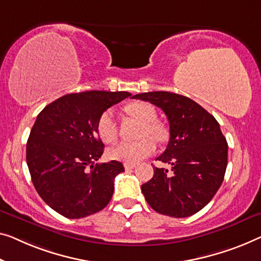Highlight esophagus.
Returning <instances> with one entry per match:
<instances>
[{
	"instance_id": "34e87169",
	"label": "esophagus",
	"mask_w": 261,
	"mask_h": 261,
	"mask_svg": "<svg viewBox=\"0 0 261 261\" xmlns=\"http://www.w3.org/2000/svg\"><path fill=\"white\" fill-rule=\"evenodd\" d=\"M136 168V164H132V163H124V169H125L126 171L127 170H132Z\"/></svg>"
}]
</instances>
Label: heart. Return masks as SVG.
Listing matches in <instances>:
<instances>
[{
	"instance_id": "heart-1",
	"label": "heart",
	"mask_w": 261,
	"mask_h": 261,
	"mask_svg": "<svg viewBox=\"0 0 261 261\" xmlns=\"http://www.w3.org/2000/svg\"><path fill=\"white\" fill-rule=\"evenodd\" d=\"M125 109L131 116L143 122L141 134H139L143 138L136 142L119 143L109 152V155L115 161L134 164L154 152L155 143L152 137L155 141L163 142L168 137V134H166L165 127L157 122V112L151 104L135 102L129 104ZM97 131L104 143L112 144L117 141L118 126L116 122L115 111L112 109H108L100 115L97 123Z\"/></svg>"
}]
</instances>
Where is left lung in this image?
<instances>
[{
    "instance_id": "left-lung-1",
    "label": "left lung",
    "mask_w": 261,
    "mask_h": 261,
    "mask_svg": "<svg viewBox=\"0 0 261 261\" xmlns=\"http://www.w3.org/2000/svg\"><path fill=\"white\" fill-rule=\"evenodd\" d=\"M161 108L170 124V141L157 158L171 170L153 168L142 185L151 207L164 216L190 217L207 205L219 190L227 166V143L219 123L189 97L168 91L135 95Z\"/></svg>"
}]
</instances>
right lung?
<instances>
[{
	"label": "right lung",
	"instance_id": "1",
	"mask_svg": "<svg viewBox=\"0 0 261 261\" xmlns=\"http://www.w3.org/2000/svg\"><path fill=\"white\" fill-rule=\"evenodd\" d=\"M126 91L69 93L38 114L27 143V164L37 193L69 219L100 211L114 194V180L123 172L120 162L98 164L104 151L97 123Z\"/></svg>",
	"mask_w": 261,
	"mask_h": 261
}]
</instances>
